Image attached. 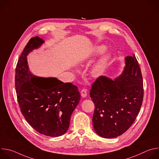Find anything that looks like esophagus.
<instances>
[{"label":"esophagus","mask_w":159,"mask_h":159,"mask_svg":"<svg viewBox=\"0 0 159 159\" xmlns=\"http://www.w3.org/2000/svg\"><path fill=\"white\" fill-rule=\"evenodd\" d=\"M87 95V89H83L81 90V96L82 98H85L86 97Z\"/></svg>","instance_id":"1"}]
</instances>
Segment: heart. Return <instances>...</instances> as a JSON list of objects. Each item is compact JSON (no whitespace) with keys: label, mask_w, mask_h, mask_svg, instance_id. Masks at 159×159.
Listing matches in <instances>:
<instances>
[{"label":"heart","mask_w":159,"mask_h":159,"mask_svg":"<svg viewBox=\"0 0 159 159\" xmlns=\"http://www.w3.org/2000/svg\"><path fill=\"white\" fill-rule=\"evenodd\" d=\"M106 48L104 46H98L95 49V55H100L104 53ZM109 56L105 55L96 63L92 68L91 73L94 76H98L103 72L109 60Z\"/></svg>","instance_id":"1"}]
</instances>
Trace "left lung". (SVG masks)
Returning a JSON list of instances; mask_svg holds the SVG:
<instances>
[{
	"instance_id": "left-lung-1",
	"label": "left lung",
	"mask_w": 159,
	"mask_h": 159,
	"mask_svg": "<svg viewBox=\"0 0 159 159\" xmlns=\"http://www.w3.org/2000/svg\"><path fill=\"white\" fill-rule=\"evenodd\" d=\"M122 74L114 80L99 77L90 96L95 109L93 123L95 131L106 139L117 137L133 125L143 98V77L134 55L125 58Z\"/></svg>"
}]
</instances>
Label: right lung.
Masks as SVG:
<instances>
[{
	"instance_id": "obj_1",
	"label": "right lung",
	"mask_w": 159,
	"mask_h": 159,
	"mask_svg": "<svg viewBox=\"0 0 159 159\" xmlns=\"http://www.w3.org/2000/svg\"><path fill=\"white\" fill-rule=\"evenodd\" d=\"M43 43L36 36L26 45L16 65L15 87L20 111L27 122L39 133L56 137L69 129L80 94L70 82L32 75L26 57Z\"/></svg>"
}]
</instances>
